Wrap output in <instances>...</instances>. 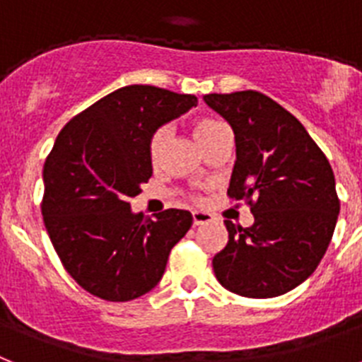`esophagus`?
Returning <instances> with one entry per match:
<instances>
[{
    "label": "esophagus",
    "mask_w": 362,
    "mask_h": 362,
    "mask_svg": "<svg viewBox=\"0 0 362 362\" xmlns=\"http://www.w3.org/2000/svg\"><path fill=\"white\" fill-rule=\"evenodd\" d=\"M211 221V215L206 214V211H193V224L199 226V224H206Z\"/></svg>",
    "instance_id": "obj_1"
}]
</instances>
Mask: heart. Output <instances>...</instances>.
I'll return each mask as SVG.
<instances>
[{
  "mask_svg": "<svg viewBox=\"0 0 362 362\" xmlns=\"http://www.w3.org/2000/svg\"><path fill=\"white\" fill-rule=\"evenodd\" d=\"M224 134H230V132H228L226 124L221 123V121L199 119L193 123V136H195L197 144L202 147L204 153ZM167 138H169V130H167L165 127L158 129L156 132L151 136V141H148V158H151V163H153V165H158L160 160H162Z\"/></svg>",
  "mask_w": 362,
  "mask_h": 362,
  "instance_id": "b5f03b06",
  "label": "heart"
}]
</instances>
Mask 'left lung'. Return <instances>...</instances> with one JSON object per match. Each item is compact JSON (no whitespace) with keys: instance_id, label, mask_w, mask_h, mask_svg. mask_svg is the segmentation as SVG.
I'll list each match as a JSON object with an SVG mask.
<instances>
[{"instance_id":"left-lung-1","label":"left lung","mask_w":362,"mask_h":362,"mask_svg":"<svg viewBox=\"0 0 362 362\" xmlns=\"http://www.w3.org/2000/svg\"><path fill=\"white\" fill-rule=\"evenodd\" d=\"M204 103L235 136L228 195L247 200L254 224L224 221L228 243L214 257L224 289L274 298L298 287L326 254L341 202L327 158L284 106L254 90L209 93Z\"/></svg>"}]
</instances>
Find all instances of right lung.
<instances>
[{"mask_svg": "<svg viewBox=\"0 0 362 362\" xmlns=\"http://www.w3.org/2000/svg\"><path fill=\"white\" fill-rule=\"evenodd\" d=\"M197 103L132 84L81 112L54 139L44 165V224L64 269L93 296L129 302L154 289L193 224L186 209H165L153 221L134 214L129 200L153 175L151 136Z\"/></svg>", "mask_w": 362, "mask_h": 362, "instance_id": "1", "label": "right lung"}]
</instances>
